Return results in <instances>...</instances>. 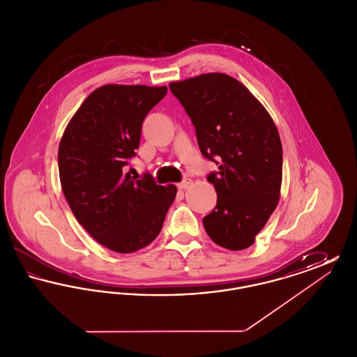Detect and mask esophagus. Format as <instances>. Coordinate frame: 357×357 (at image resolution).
Returning <instances> with one entry per match:
<instances>
[{"mask_svg":"<svg viewBox=\"0 0 357 357\" xmlns=\"http://www.w3.org/2000/svg\"><path fill=\"white\" fill-rule=\"evenodd\" d=\"M191 183H192V181H191L190 178H186V179H183V181L178 185V187H179L181 190H186V188L191 186Z\"/></svg>","mask_w":357,"mask_h":357,"instance_id":"34e87169","label":"esophagus"}]
</instances>
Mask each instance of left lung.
Returning a JSON list of instances; mask_svg holds the SVG:
<instances>
[{"label":"left lung","mask_w":357,"mask_h":357,"mask_svg":"<svg viewBox=\"0 0 357 357\" xmlns=\"http://www.w3.org/2000/svg\"><path fill=\"white\" fill-rule=\"evenodd\" d=\"M170 89L195 127L201 153L218 166L207 175L218 198L204 218L206 233L225 249H246L280 199L282 146L272 118L225 73L171 83Z\"/></svg>","instance_id":"obj_1"}]
</instances>
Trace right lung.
<instances>
[{
	"label": "right lung",
	"instance_id": "add662e5",
	"mask_svg": "<svg viewBox=\"0 0 357 357\" xmlns=\"http://www.w3.org/2000/svg\"><path fill=\"white\" fill-rule=\"evenodd\" d=\"M167 86L102 85L69 121L59 146L63 192L76 220L102 246L132 253L162 230L176 187L127 172L142 124Z\"/></svg>",
	"mask_w": 357,
	"mask_h": 357
}]
</instances>
